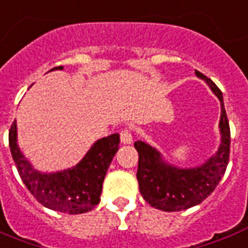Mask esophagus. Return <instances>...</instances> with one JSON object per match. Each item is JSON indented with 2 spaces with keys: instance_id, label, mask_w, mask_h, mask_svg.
Returning a JSON list of instances; mask_svg holds the SVG:
<instances>
[{
  "instance_id": "1",
  "label": "esophagus",
  "mask_w": 248,
  "mask_h": 248,
  "mask_svg": "<svg viewBox=\"0 0 248 248\" xmlns=\"http://www.w3.org/2000/svg\"><path fill=\"white\" fill-rule=\"evenodd\" d=\"M121 141H122L124 144H131L132 134L130 130H122V131H121Z\"/></svg>"
}]
</instances>
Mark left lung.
I'll return each mask as SVG.
<instances>
[{"instance_id":"8db88e82","label":"left lung","mask_w":248,"mask_h":248,"mask_svg":"<svg viewBox=\"0 0 248 248\" xmlns=\"http://www.w3.org/2000/svg\"><path fill=\"white\" fill-rule=\"evenodd\" d=\"M195 74L207 83L221 104L218 124L221 141L215 155L198 166L179 168L166 161L157 149L144 140L134 144L139 154L137 178L141 196L152 207L165 212L183 211L207 199L220 183L229 162L230 128L222 92L204 74L199 71Z\"/></svg>"}]
</instances>
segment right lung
<instances>
[{
  "label": "right lung",
  "instance_id": "add662e5",
  "mask_svg": "<svg viewBox=\"0 0 248 248\" xmlns=\"http://www.w3.org/2000/svg\"><path fill=\"white\" fill-rule=\"evenodd\" d=\"M53 70H63V66L49 71ZM9 145L20 178L39 203L57 212L79 215L90 212L100 203L104 178L118 151L120 134L96 140L77 165L52 173L33 168L20 151L16 121L9 131Z\"/></svg>",
  "mask_w": 248,
  "mask_h": 248
}]
</instances>
